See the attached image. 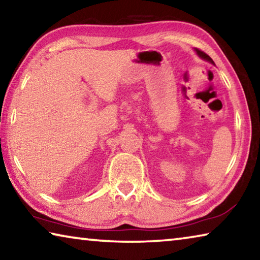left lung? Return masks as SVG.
I'll return each instance as SVG.
<instances>
[{"label": "left lung", "instance_id": "left-lung-1", "mask_svg": "<svg viewBox=\"0 0 260 260\" xmlns=\"http://www.w3.org/2000/svg\"><path fill=\"white\" fill-rule=\"evenodd\" d=\"M196 50V52H197V55H199L201 58H203V59H205V60H208V61H210V63H212V64H214V61L212 60V58H211V57L209 56V55H206L204 51H202V50H200V49H195Z\"/></svg>", "mask_w": 260, "mask_h": 260}]
</instances>
